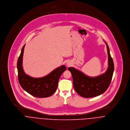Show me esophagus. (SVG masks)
Instances as JSON below:
<instances>
[{
    "label": "esophagus",
    "mask_w": 130,
    "mask_h": 130,
    "mask_svg": "<svg viewBox=\"0 0 130 130\" xmlns=\"http://www.w3.org/2000/svg\"><path fill=\"white\" fill-rule=\"evenodd\" d=\"M66 66H67V67H69V66H70L71 65H72V63L70 62V61H67V62H66Z\"/></svg>",
    "instance_id": "1"
}]
</instances>
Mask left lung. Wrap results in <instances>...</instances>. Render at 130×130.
<instances>
[{"label": "left lung", "mask_w": 130, "mask_h": 130, "mask_svg": "<svg viewBox=\"0 0 130 130\" xmlns=\"http://www.w3.org/2000/svg\"><path fill=\"white\" fill-rule=\"evenodd\" d=\"M107 45L108 67L105 73L97 77H89L73 67L68 68L71 73L73 86L76 92L84 98H92L99 96L104 93L111 82L114 69L113 59L110 53L109 48Z\"/></svg>", "instance_id": "left-lung-1"}]
</instances>
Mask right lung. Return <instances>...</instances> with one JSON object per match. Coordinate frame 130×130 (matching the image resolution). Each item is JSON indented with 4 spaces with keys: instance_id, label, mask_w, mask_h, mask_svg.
<instances>
[{
    "instance_id": "obj_1",
    "label": "right lung",
    "mask_w": 130,
    "mask_h": 130,
    "mask_svg": "<svg viewBox=\"0 0 130 130\" xmlns=\"http://www.w3.org/2000/svg\"><path fill=\"white\" fill-rule=\"evenodd\" d=\"M25 45L23 46L17 64L19 83L30 95L38 98L50 97L56 91L59 79L66 70L65 65L57 68L48 75L41 78H33L26 74L22 67V59Z\"/></svg>"
}]
</instances>
